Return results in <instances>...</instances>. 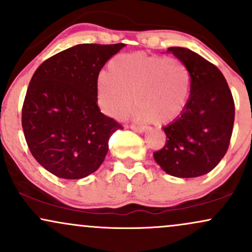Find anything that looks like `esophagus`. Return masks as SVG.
<instances>
[{"mask_svg": "<svg viewBox=\"0 0 252 252\" xmlns=\"http://www.w3.org/2000/svg\"><path fill=\"white\" fill-rule=\"evenodd\" d=\"M131 129L136 132H140V134H142V132H144L147 130V128H144V126H131Z\"/></svg>", "mask_w": 252, "mask_h": 252, "instance_id": "1", "label": "esophagus"}]
</instances>
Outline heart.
Instances as JSON below:
<instances>
[{
  "instance_id": "1",
  "label": "heart",
  "mask_w": 252,
  "mask_h": 252,
  "mask_svg": "<svg viewBox=\"0 0 252 252\" xmlns=\"http://www.w3.org/2000/svg\"><path fill=\"white\" fill-rule=\"evenodd\" d=\"M189 94V73L181 60L144 53L112 58L108 73L100 74L96 84L97 103L109 117L123 120L135 99L137 120L156 124L175 120Z\"/></svg>"
}]
</instances>
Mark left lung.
<instances>
[{
    "label": "left lung",
    "mask_w": 252,
    "mask_h": 252,
    "mask_svg": "<svg viewBox=\"0 0 252 252\" xmlns=\"http://www.w3.org/2000/svg\"><path fill=\"white\" fill-rule=\"evenodd\" d=\"M168 52L189 70L190 94L180 116L163 126L167 142L154 158L167 174L196 178L211 172L226 154L235 102L216 65L189 48L169 47Z\"/></svg>",
    "instance_id": "left-lung-1"
}]
</instances>
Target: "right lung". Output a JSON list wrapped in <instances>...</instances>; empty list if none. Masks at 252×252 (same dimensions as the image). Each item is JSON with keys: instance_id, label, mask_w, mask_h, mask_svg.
<instances>
[{"instance_id": "1", "label": "right lung", "mask_w": 252, "mask_h": 252, "mask_svg": "<svg viewBox=\"0 0 252 252\" xmlns=\"http://www.w3.org/2000/svg\"><path fill=\"white\" fill-rule=\"evenodd\" d=\"M124 43H82L45 60L32 77L22 129L32 155L62 179H83L105 158L109 138L122 126L100 112L96 84Z\"/></svg>"}]
</instances>
